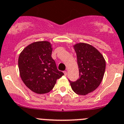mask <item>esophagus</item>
<instances>
[{
  "label": "esophagus",
  "instance_id": "esophagus-1",
  "mask_svg": "<svg viewBox=\"0 0 124 124\" xmlns=\"http://www.w3.org/2000/svg\"><path fill=\"white\" fill-rule=\"evenodd\" d=\"M63 73H64V75L65 76H66L67 75V71H64V72H63Z\"/></svg>",
  "mask_w": 124,
  "mask_h": 124
}]
</instances>
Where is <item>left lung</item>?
<instances>
[{
    "instance_id": "8db88e82",
    "label": "left lung",
    "mask_w": 124,
    "mask_h": 124,
    "mask_svg": "<svg viewBox=\"0 0 124 124\" xmlns=\"http://www.w3.org/2000/svg\"><path fill=\"white\" fill-rule=\"evenodd\" d=\"M77 54L79 78L69 80L75 93L86 95L96 90L102 81L106 69V61L98 50L90 44L80 43L73 46Z\"/></svg>"
}]
</instances>
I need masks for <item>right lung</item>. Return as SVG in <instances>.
<instances>
[{
    "label": "right lung",
    "mask_w": 124,
    "mask_h": 124,
    "mask_svg": "<svg viewBox=\"0 0 124 124\" xmlns=\"http://www.w3.org/2000/svg\"><path fill=\"white\" fill-rule=\"evenodd\" d=\"M52 44L37 41L29 44L20 53L18 67L24 85L34 93L44 94L53 89L57 79L63 75L51 57Z\"/></svg>",
    "instance_id": "1"
}]
</instances>
